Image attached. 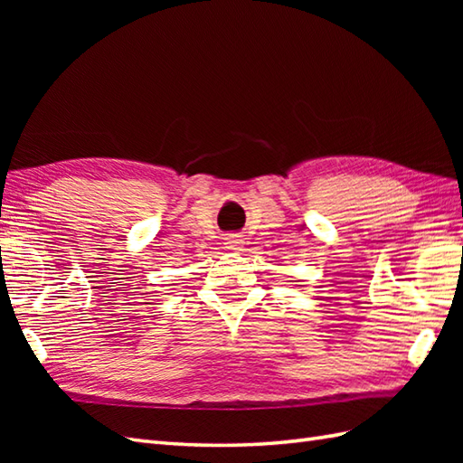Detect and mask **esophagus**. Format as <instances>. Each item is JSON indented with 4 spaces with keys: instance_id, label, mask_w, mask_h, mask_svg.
Segmentation results:
<instances>
[{
    "instance_id": "34e87169",
    "label": "esophagus",
    "mask_w": 463,
    "mask_h": 463,
    "mask_svg": "<svg viewBox=\"0 0 463 463\" xmlns=\"http://www.w3.org/2000/svg\"><path fill=\"white\" fill-rule=\"evenodd\" d=\"M242 244H244V241L239 237V234H229V237L224 239V249H229V250H241Z\"/></svg>"
}]
</instances>
